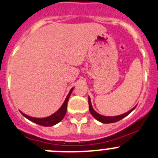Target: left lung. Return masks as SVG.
<instances>
[{
  "label": "left lung",
  "mask_w": 158,
  "mask_h": 158,
  "mask_svg": "<svg viewBox=\"0 0 158 158\" xmlns=\"http://www.w3.org/2000/svg\"><path fill=\"white\" fill-rule=\"evenodd\" d=\"M88 104H89V111L90 112H91V115H92V116L94 117V118H96V119L98 120L99 122H101V123H115V122L117 121H119V120H121L122 118H123L124 117L128 115L130 112H133V111L135 109V108L136 107V106H135V107L133 108V109H132L131 110L126 112V113L123 114V115H117V116H104V115H100V114L98 113V112H96L93 109L90 98H88Z\"/></svg>",
  "instance_id": "1"
}]
</instances>
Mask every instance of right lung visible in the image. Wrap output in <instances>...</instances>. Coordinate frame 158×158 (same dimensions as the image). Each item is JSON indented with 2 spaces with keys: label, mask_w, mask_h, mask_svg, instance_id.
<instances>
[{
  "label": "right lung",
  "mask_w": 158,
  "mask_h": 158,
  "mask_svg": "<svg viewBox=\"0 0 158 158\" xmlns=\"http://www.w3.org/2000/svg\"><path fill=\"white\" fill-rule=\"evenodd\" d=\"M73 89V88H71V90H70L68 95H67V98H66L64 104H63V106H61L60 109L57 112H56L55 113L52 114V115H50V116L46 117V118H38L30 117L28 116V115H25V114L22 113V112H21V113H22L25 118L31 120V121L33 122V123H37V124H39V125L43 126V127H52V126L56 125V124H57L59 122H60L61 120L64 118V117L65 116L66 112H67V102H68L69 98H70V94H71Z\"/></svg>",
  "instance_id": "1"
}]
</instances>
